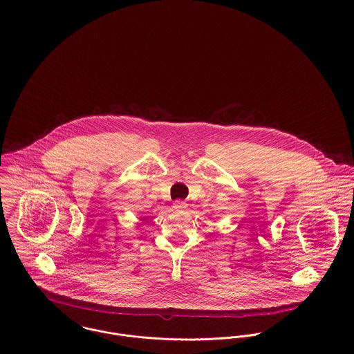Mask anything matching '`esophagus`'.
<instances>
[{"mask_svg": "<svg viewBox=\"0 0 354 354\" xmlns=\"http://www.w3.org/2000/svg\"><path fill=\"white\" fill-rule=\"evenodd\" d=\"M187 203L183 202V201H176V202L173 203V208L174 209H177V211H181V209H184V208H187Z\"/></svg>", "mask_w": 354, "mask_h": 354, "instance_id": "34e87169", "label": "esophagus"}]
</instances>
